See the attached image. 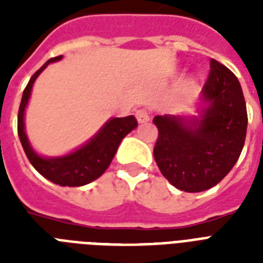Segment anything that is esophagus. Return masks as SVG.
Here are the masks:
<instances>
[{
    "label": "esophagus",
    "mask_w": 263,
    "mask_h": 263,
    "mask_svg": "<svg viewBox=\"0 0 263 263\" xmlns=\"http://www.w3.org/2000/svg\"><path fill=\"white\" fill-rule=\"evenodd\" d=\"M135 116L139 123H147L148 120H150V115H148V111L146 110V109H139V110H136Z\"/></svg>",
    "instance_id": "esophagus-1"
}]
</instances>
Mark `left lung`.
<instances>
[{
    "label": "left lung",
    "instance_id": "8db88e82",
    "mask_svg": "<svg viewBox=\"0 0 263 263\" xmlns=\"http://www.w3.org/2000/svg\"><path fill=\"white\" fill-rule=\"evenodd\" d=\"M209 103L200 119L187 124L177 116H156L158 128L154 160L165 179L185 192L218 184L240 157L247 132V107L232 71L210 60L202 90Z\"/></svg>",
    "mask_w": 263,
    "mask_h": 263
}]
</instances>
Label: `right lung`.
I'll return each instance as SVG.
<instances>
[{
  "mask_svg": "<svg viewBox=\"0 0 263 263\" xmlns=\"http://www.w3.org/2000/svg\"><path fill=\"white\" fill-rule=\"evenodd\" d=\"M63 55H57L47 61L42 68H39L34 75L31 76L30 82L23 91L22 102L18 107L17 115V134L24 148L27 158L31 165L38 171L43 177L50 180L54 184L63 187H79L84 185L95 179H98L110 165L115 157L120 142L127 136L132 129L138 127V121L134 116L127 117H116L109 120L102 129L88 142L83 147L76 150L69 156L60 157V158H42L31 148L26 132H24V109L30 98L31 88L35 79L41 72L47 67V64L59 61Z\"/></svg>",
  "mask_w": 263,
  "mask_h": 263,
  "instance_id": "add662e5",
  "label": "right lung"
}]
</instances>
